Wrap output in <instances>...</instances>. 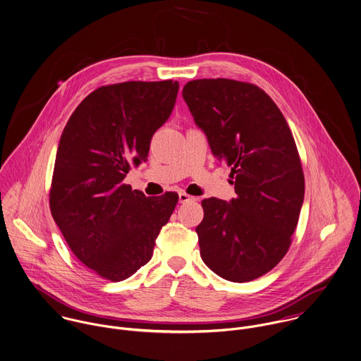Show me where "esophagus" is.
<instances>
[{
    "mask_svg": "<svg viewBox=\"0 0 361 361\" xmlns=\"http://www.w3.org/2000/svg\"><path fill=\"white\" fill-rule=\"evenodd\" d=\"M178 200H180V203H187V202H190V200H195V198L191 197V195H188V194H185V192H180V194H178Z\"/></svg>",
    "mask_w": 361,
    "mask_h": 361,
    "instance_id": "esophagus-1",
    "label": "esophagus"
}]
</instances>
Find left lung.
Here are the masks:
<instances>
[{"label": "left lung", "instance_id": "left-lung-1", "mask_svg": "<svg viewBox=\"0 0 361 361\" xmlns=\"http://www.w3.org/2000/svg\"><path fill=\"white\" fill-rule=\"evenodd\" d=\"M183 98L213 155L231 167L237 194L231 202L202 200L200 257L224 280L259 279L288 252L305 198L293 135L274 101L255 84L188 81Z\"/></svg>", "mask_w": 361, "mask_h": 361}]
</instances>
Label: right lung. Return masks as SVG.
Here are the masks:
<instances>
[{
    "label": "right lung",
    "instance_id": "1",
    "mask_svg": "<svg viewBox=\"0 0 361 361\" xmlns=\"http://www.w3.org/2000/svg\"><path fill=\"white\" fill-rule=\"evenodd\" d=\"M178 82L126 81L87 95L66 123L49 191L51 214L75 256L102 279L123 281L147 264L176 192L145 197L123 180L147 161L170 118Z\"/></svg>",
    "mask_w": 361,
    "mask_h": 361
}]
</instances>
